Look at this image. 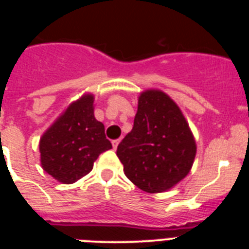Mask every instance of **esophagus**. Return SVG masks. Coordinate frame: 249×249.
Listing matches in <instances>:
<instances>
[{
	"instance_id": "esophagus-1",
	"label": "esophagus",
	"mask_w": 249,
	"mask_h": 249,
	"mask_svg": "<svg viewBox=\"0 0 249 249\" xmlns=\"http://www.w3.org/2000/svg\"><path fill=\"white\" fill-rule=\"evenodd\" d=\"M120 141L121 140H113V141H112V146H113L114 149L118 147V144H120Z\"/></svg>"
}]
</instances>
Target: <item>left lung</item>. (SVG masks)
Here are the masks:
<instances>
[{"label":"left lung","instance_id":"left-lung-1","mask_svg":"<svg viewBox=\"0 0 249 249\" xmlns=\"http://www.w3.org/2000/svg\"><path fill=\"white\" fill-rule=\"evenodd\" d=\"M117 156L132 183L149 193L169 190L183 179L196 157V142L181 109L166 93L140 96L133 128Z\"/></svg>","mask_w":249,"mask_h":249}]
</instances>
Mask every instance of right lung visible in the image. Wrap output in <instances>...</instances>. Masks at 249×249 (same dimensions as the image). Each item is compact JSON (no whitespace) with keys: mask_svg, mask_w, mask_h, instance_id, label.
<instances>
[{"mask_svg":"<svg viewBox=\"0 0 249 249\" xmlns=\"http://www.w3.org/2000/svg\"><path fill=\"white\" fill-rule=\"evenodd\" d=\"M111 148L105 126L93 116L92 94L72 103L39 142L43 169L67 184L91 172L98 156Z\"/></svg>","mask_w":249,"mask_h":249,"instance_id":"right-lung-1","label":"right lung"}]
</instances>
